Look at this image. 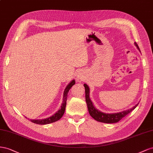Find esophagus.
<instances>
[{"instance_id":"34e87169","label":"esophagus","mask_w":153,"mask_h":153,"mask_svg":"<svg viewBox=\"0 0 153 153\" xmlns=\"http://www.w3.org/2000/svg\"><path fill=\"white\" fill-rule=\"evenodd\" d=\"M78 78H80V77H78Z\"/></svg>"}]
</instances>
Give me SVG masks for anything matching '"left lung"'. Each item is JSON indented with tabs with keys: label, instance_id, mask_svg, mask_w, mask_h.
Masks as SVG:
<instances>
[{
	"label": "left lung",
	"instance_id": "obj_1",
	"mask_svg": "<svg viewBox=\"0 0 153 153\" xmlns=\"http://www.w3.org/2000/svg\"><path fill=\"white\" fill-rule=\"evenodd\" d=\"M134 45L137 47V49L140 52L139 47L136 42H134ZM84 86L85 88V99L86 102L87 104V107H88V110L90 116L94 119L95 120L98 122H101L103 123H107V124H112V123H116L117 122L120 120L123 117L127 115L128 114L133 111L134 109L138 106V104H136L132 108L128 109L127 110H124L118 113H106L99 111L97 109H96L94 104L91 102V99L90 98V88L89 86L86 84H84Z\"/></svg>",
	"mask_w": 153,
	"mask_h": 153
}]
</instances>
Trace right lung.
<instances>
[{"label":"right lung","instance_id":"obj_1","mask_svg":"<svg viewBox=\"0 0 153 153\" xmlns=\"http://www.w3.org/2000/svg\"><path fill=\"white\" fill-rule=\"evenodd\" d=\"M75 82H76L75 80L74 79L72 80L71 82H69V84L67 86L66 88H65L64 93H63V102L62 104V106H61V108L59 109L58 111H56L54 115H52L50 117H48V118H46V119H37V120L30 119V122H32V123L37 124L44 125V124H48L50 123H54V122L59 120L63 115L65 111V108H66V104H67V95L68 93V91L70 90V89L71 88V87L74 85H75Z\"/></svg>","mask_w":153,"mask_h":153}]
</instances>
